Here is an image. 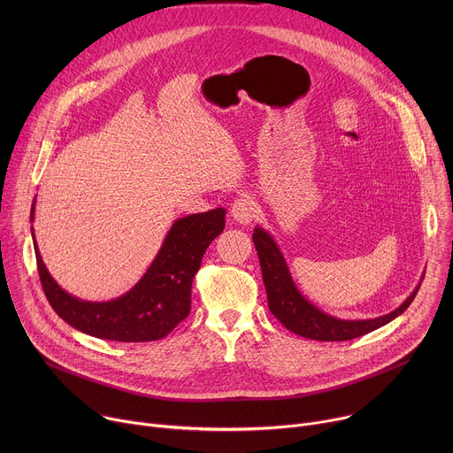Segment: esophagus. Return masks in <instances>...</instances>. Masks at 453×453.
<instances>
[{"instance_id":"esophagus-1","label":"esophagus","mask_w":453,"mask_h":453,"mask_svg":"<svg viewBox=\"0 0 453 453\" xmlns=\"http://www.w3.org/2000/svg\"><path fill=\"white\" fill-rule=\"evenodd\" d=\"M254 215H256V204L250 199H247V197L236 199L233 203V206H231V217L238 224H243V226L250 224Z\"/></svg>"}]
</instances>
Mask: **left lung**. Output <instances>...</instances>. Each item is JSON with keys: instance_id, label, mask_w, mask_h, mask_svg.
<instances>
[{"instance_id": "1", "label": "left lung", "mask_w": 453, "mask_h": 453, "mask_svg": "<svg viewBox=\"0 0 453 453\" xmlns=\"http://www.w3.org/2000/svg\"><path fill=\"white\" fill-rule=\"evenodd\" d=\"M252 240L257 250V257H260L269 310L274 317L280 319L287 330L311 341H351L385 326L387 322L395 320L411 306L425 278L423 274L412 294L389 313L372 319H341L317 308L301 294L296 281L292 280L280 245L267 229L256 226Z\"/></svg>"}]
</instances>
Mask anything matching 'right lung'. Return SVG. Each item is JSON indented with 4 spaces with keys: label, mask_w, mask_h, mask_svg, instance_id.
Wrapping results in <instances>:
<instances>
[{
    "label": "right lung",
    "mask_w": 453,
    "mask_h": 453,
    "mask_svg": "<svg viewBox=\"0 0 453 453\" xmlns=\"http://www.w3.org/2000/svg\"><path fill=\"white\" fill-rule=\"evenodd\" d=\"M35 217V201L30 222ZM226 227V210L177 219L142 280L109 301H86L64 290L48 273L32 240L42 290L60 319L82 334L118 342H149L168 335L191 308V281L201 269L210 243Z\"/></svg>",
    "instance_id": "add662e5"
}]
</instances>
